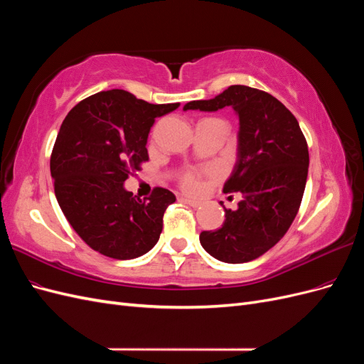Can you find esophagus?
<instances>
[{
    "instance_id": "1",
    "label": "esophagus",
    "mask_w": 364,
    "mask_h": 364,
    "mask_svg": "<svg viewBox=\"0 0 364 364\" xmlns=\"http://www.w3.org/2000/svg\"><path fill=\"white\" fill-rule=\"evenodd\" d=\"M185 203H188L190 206H193V208H199L200 205H202V202H199V200H194V199H188V197H183L182 199Z\"/></svg>"
}]
</instances>
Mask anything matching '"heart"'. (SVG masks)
Segmentation results:
<instances>
[{"label":"heart","mask_w":364,"mask_h":364,"mask_svg":"<svg viewBox=\"0 0 364 364\" xmlns=\"http://www.w3.org/2000/svg\"><path fill=\"white\" fill-rule=\"evenodd\" d=\"M179 185L181 188L188 191V193H196L200 190V185H202V174L200 171H197L194 168H188V170H183L179 174Z\"/></svg>","instance_id":"heart-1"}]
</instances>
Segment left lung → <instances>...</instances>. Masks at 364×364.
Instances as JSON below:
<instances>
[{
    "instance_id": "obj_1",
    "label": "left lung",
    "mask_w": 364,
    "mask_h": 364,
    "mask_svg": "<svg viewBox=\"0 0 364 364\" xmlns=\"http://www.w3.org/2000/svg\"><path fill=\"white\" fill-rule=\"evenodd\" d=\"M238 114V159L225 193H238L237 211L225 206V223L203 230L200 245L214 258L241 264L257 259L285 235L299 211L308 176L306 139L294 115L278 98L257 87L232 85L211 100L190 102L183 111ZM223 205V203H222Z\"/></svg>"
}]
</instances>
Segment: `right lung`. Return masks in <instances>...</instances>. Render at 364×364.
<instances>
[{
  "label": "right lung",
  "instance_id": "add662e5",
  "mask_svg": "<svg viewBox=\"0 0 364 364\" xmlns=\"http://www.w3.org/2000/svg\"><path fill=\"white\" fill-rule=\"evenodd\" d=\"M178 107L112 90L85 98L65 117L50 159L54 194L77 235L102 255L134 259L158 243L174 194L156 186L141 200L123 183L149 161L155 119Z\"/></svg>",
  "mask_w": 364,
  "mask_h": 364
}]
</instances>
